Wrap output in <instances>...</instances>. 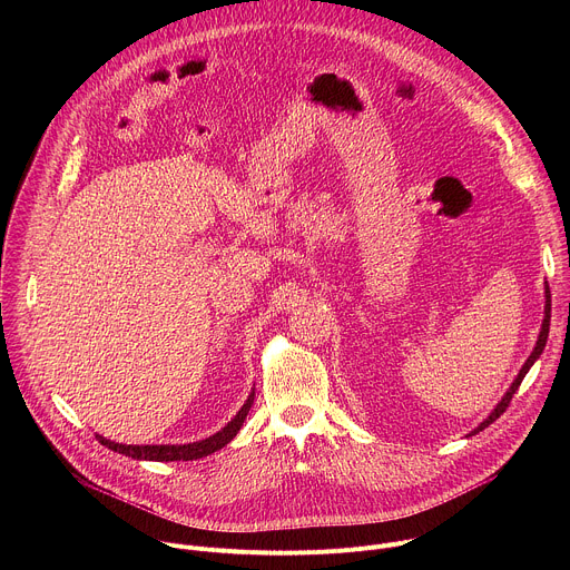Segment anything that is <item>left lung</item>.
<instances>
[{"label": "left lung", "mask_w": 570, "mask_h": 570, "mask_svg": "<svg viewBox=\"0 0 570 570\" xmlns=\"http://www.w3.org/2000/svg\"><path fill=\"white\" fill-rule=\"evenodd\" d=\"M548 332H550V288H548V284H546V306H543V322H541V332H539V338H537V345H534L532 354L528 356V361L523 363L521 372L517 374V379L512 381L510 390L503 394V399L499 401L497 409L490 413V417L482 420V422H480V426H478V429H473L469 435H475V433H480L482 429H487V426H490L492 422H497V420H499V417L505 413V409H508V405H510V401H512L514 392L519 390V385H521L523 376H525V374H528V370L534 365V361L541 356V352H543V347H546V341H548Z\"/></svg>", "instance_id": "left-lung-1"}]
</instances>
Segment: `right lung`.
Masks as SVG:
<instances>
[{
	"label": "right lung",
	"mask_w": 570,
	"mask_h": 570,
	"mask_svg": "<svg viewBox=\"0 0 570 570\" xmlns=\"http://www.w3.org/2000/svg\"><path fill=\"white\" fill-rule=\"evenodd\" d=\"M253 403H255V390L248 394L246 403L240 405V411L234 415V420L227 422V426H223L218 433H214V435H209L200 442H194V444H144V446H137V444H117V442H110L101 435H97V440L104 446H108L110 451H117V453L135 458V460H155V462L198 460V458L212 455L214 451L223 449L225 444H229L236 438L243 422H246V417H248V411L253 409Z\"/></svg>",
	"instance_id": "1"
}]
</instances>
